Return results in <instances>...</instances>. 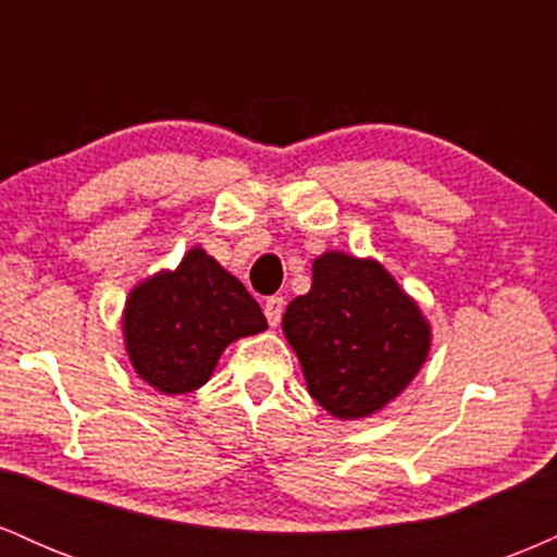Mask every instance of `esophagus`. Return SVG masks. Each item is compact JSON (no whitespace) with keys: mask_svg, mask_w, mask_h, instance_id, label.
<instances>
[{"mask_svg":"<svg viewBox=\"0 0 557 557\" xmlns=\"http://www.w3.org/2000/svg\"><path fill=\"white\" fill-rule=\"evenodd\" d=\"M283 309H285V300L280 296H272L264 300V317L270 322V327H277L280 319H283Z\"/></svg>","mask_w":557,"mask_h":557,"instance_id":"esophagus-1","label":"esophagus"}]
</instances>
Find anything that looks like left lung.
<instances>
[{
	"label": "left lung",
	"instance_id": "1",
	"mask_svg": "<svg viewBox=\"0 0 557 557\" xmlns=\"http://www.w3.org/2000/svg\"><path fill=\"white\" fill-rule=\"evenodd\" d=\"M283 332L306 387L337 419H363L398 398L432 343L421 309L380 261L327 251L311 267V290L293 298Z\"/></svg>",
	"mask_w": 557,
	"mask_h": 557
}]
</instances>
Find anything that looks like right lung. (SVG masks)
Segmentation results:
<instances>
[{
    "label": "right lung",
    "mask_w": 557,
    "mask_h": 557,
    "mask_svg": "<svg viewBox=\"0 0 557 557\" xmlns=\"http://www.w3.org/2000/svg\"><path fill=\"white\" fill-rule=\"evenodd\" d=\"M261 330V306L201 246L177 270L133 287L123 311L127 359L140 380L168 395L194 393L230 343Z\"/></svg>",
    "instance_id": "obj_1"
}]
</instances>
